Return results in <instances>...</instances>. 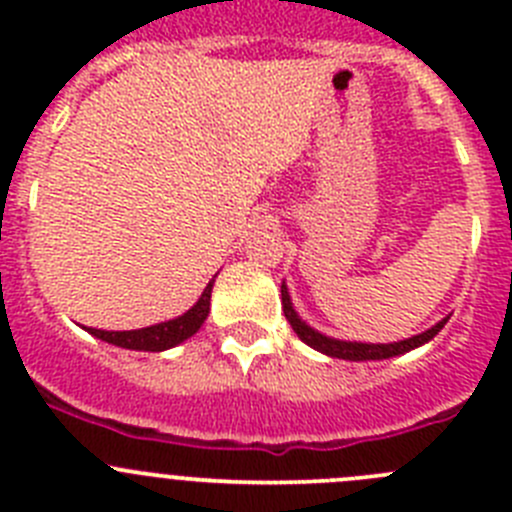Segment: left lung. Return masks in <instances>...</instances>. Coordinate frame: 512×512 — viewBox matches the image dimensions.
I'll use <instances>...</instances> for the list:
<instances>
[{"label": "left lung", "instance_id": "8db88e82", "mask_svg": "<svg viewBox=\"0 0 512 512\" xmlns=\"http://www.w3.org/2000/svg\"><path fill=\"white\" fill-rule=\"evenodd\" d=\"M282 307L289 325H292V330L300 336V341H305L307 346L320 351V354L330 356V359H346V361H379V359H392V356L408 354V351H413V348L423 346V343L431 341L433 336H438V330H441L443 325H446V320H449V318L438 320L433 328L423 330V333H418V336L413 338H405V341L361 343V341H341V338H330L325 336V333H320V330L310 328V325L297 315L295 305H292V297H289L287 292V284L284 282H282Z\"/></svg>", "mask_w": 512, "mask_h": 512}]
</instances>
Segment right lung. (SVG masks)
Here are the masks:
<instances>
[{
  "mask_svg": "<svg viewBox=\"0 0 512 512\" xmlns=\"http://www.w3.org/2000/svg\"><path fill=\"white\" fill-rule=\"evenodd\" d=\"M215 279H210V284L205 287L202 297L189 307L184 315L174 320H166V323L148 325V328L138 330H97L87 328L94 338L104 343H112V346L130 348V351H166V348H174L179 343H184L187 338H192L197 330L202 328V323L207 320V312H210V295Z\"/></svg>",
  "mask_w": 512,
  "mask_h": 512,
  "instance_id": "obj_1",
  "label": "right lung"
}]
</instances>
